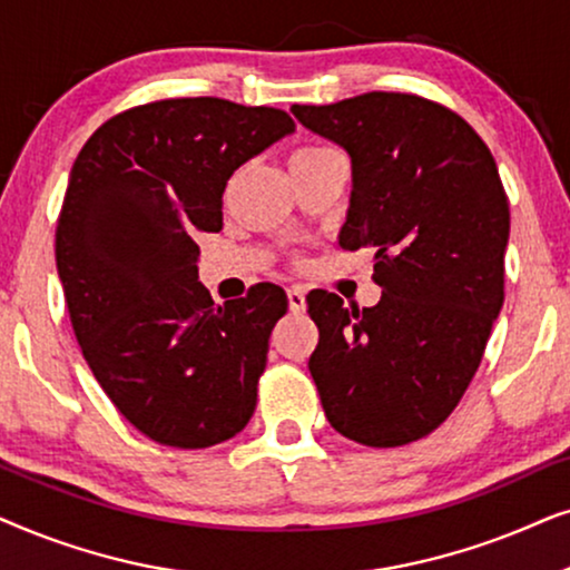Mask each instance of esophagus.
Masks as SVG:
<instances>
[{
	"instance_id": "34e87169",
	"label": "esophagus",
	"mask_w": 570,
	"mask_h": 570,
	"mask_svg": "<svg viewBox=\"0 0 570 570\" xmlns=\"http://www.w3.org/2000/svg\"><path fill=\"white\" fill-rule=\"evenodd\" d=\"M287 308H291V314H303L306 311V293L298 291V287L287 291Z\"/></svg>"
}]
</instances>
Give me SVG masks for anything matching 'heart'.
I'll return each instance as SVG.
<instances>
[{
    "label": "heart",
    "mask_w": 570,
    "mask_h": 570,
    "mask_svg": "<svg viewBox=\"0 0 570 570\" xmlns=\"http://www.w3.org/2000/svg\"><path fill=\"white\" fill-rule=\"evenodd\" d=\"M326 155H334L332 150H326V147H301V150H295L291 155V168L293 166H306V163H314V160H322Z\"/></svg>",
    "instance_id": "b5f03b06"
}]
</instances>
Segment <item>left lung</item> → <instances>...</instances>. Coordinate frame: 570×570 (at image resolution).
Returning <instances> with one entry per match:
<instances>
[{"label":"left lung","mask_w":570,"mask_h":570,"mask_svg":"<svg viewBox=\"0 0 570 570\" xmlns=\"http://www.w3.org/2000/svg\"><path fill=\"white\" fill-rule=\"evenodd\" d=\"M350 158L347 252L373 248L381 301L308 298L318 345L308 371L334 431L402 446L451 415L503 306L509 202L488 145L449 108L404 92L293 106Z\"/></svg>","instance_id":"obj_1"}]
</instances>
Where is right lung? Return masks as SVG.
<instances>
[{
	"instance_id": "1",
	"label": "right lung",
	"mask_w": 570,
	"mask_h": 570,
	"mask_svg": "<svg viewBox=\"0 0 570 570\" xmlns=\"http://www.w3.org/2000/svg\"><path fill=\"white\" fill-rule=\"evenodd\" d=\"M293 131L277 108L174 98L114 116L77 155L59 283L92 376L147 439L207 449L254 415L287 298L267 283L215 306L194 238L223 228L228 178Z\"/></svg>"
}]
</instances>
